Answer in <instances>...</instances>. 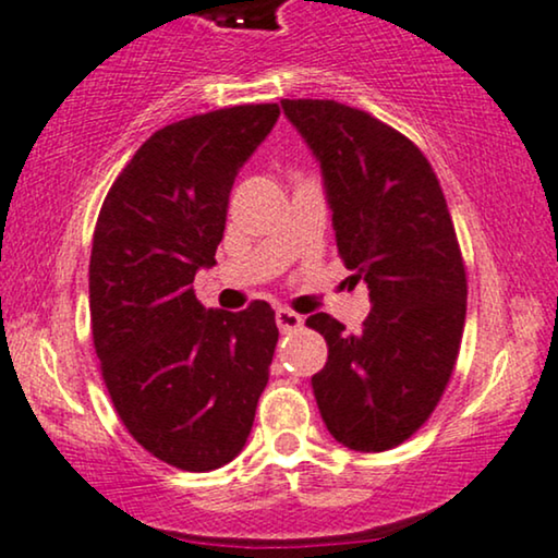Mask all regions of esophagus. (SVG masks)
<instances>
[{"instance_id": "esophagus-1", "label": "esophagus", "mask_w": 558, "mask_h": 558, "mask_svg": "<svg viewBox=\"0 0 558 558\" xmlns=\"http://www.w3.org/2000/svg\"><path fill=\"white\" fill-rule=\"evenodd\" d=\"M275 324H278V327L283 329V331H291V329H299L301 324H303V319L295 312H291V308L280 306L278 312H275Z\"/></svg>"}]
</instances>
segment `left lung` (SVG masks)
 <instances>
[{
	"instance_id": "8db88e82",
	"label": "left lung",
	"mask_w": 558,
	"mask_h": 558,
	"mask_svg": "<svg viewBox=\"0 0 558 558\" xmlns=\"http://www.w3.org/2000/svg\"><path fill=\"white\" fill-rule=\"evenodd\" d=\"M319 161L337 250L368 286L371 314L348 335L329 314L306 324L329 355L312 389L337 442L397 448L446 391L466 322V270L446 195L417 146L335 100H280Z\"/></svg>"
}]
</instances>
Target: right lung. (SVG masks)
<instances>
[{
	"label": "right lung",
	"instance_id": "1",
	"mask_svg": "<svg viewBox=\"0 0 558 558\" xmlns=\"http://www.w3.org/2000/svg\"><path fill=\"white\" fill-rule=\"evenodd\" d=\"M236 105L165 125L112 182L89 257L92 340L118 417L151 456L214 471L242 453L270 378V303L206 308L193 280L216 265L229 193L278 123Z\"/></svg>",
	"mask_w": 558,
	"mask_h": 558
}]
</instances>
